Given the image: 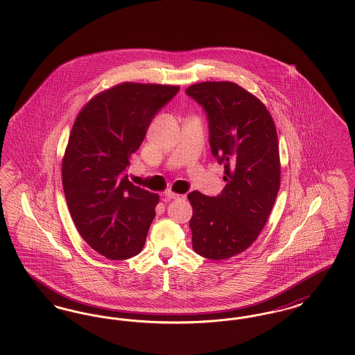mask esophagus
Returning a JSON list of instances; mask_svg holds the SVG:
<instances>
[{
  "mask_svg": "<svg viewBox=\"0 0 355 355\" xmlns=\"http://www.w3.org/2000/svg\"><path fill=\"white\" fill-rule=\"evenodd\" d=\"M165 198L166 200H185L186 196L185 194H177V193H174V191H166L165 193Z\"/></svg>",
  "mask_w": 355,
  "mask_h": 355,
  "instance_id": "obj_1",
  "label": "esophagus"
}]
</instances>
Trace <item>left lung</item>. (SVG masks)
I'll return each mask as SVG.
<instances>
[{
	"instance_id": "left-lung-1",
	"label": "left lung",
	"mask_w": 355,
	"mask_h": 355,
	"mask_svg": "<svg viewBox=\"0 0 355 355\" xmlns=\"http://www.w3.org/2000/svg\"><path fill=\"white\" fill-rule=\"evenodd\" d=\"M186 94L206 112L210 148L226 182L217 197L197 190L187 196L193 249L226 259L252 246L269 218L281 184L277 130L266 106L234 83L191 85Z\"/></svg>"
}]
</instances>
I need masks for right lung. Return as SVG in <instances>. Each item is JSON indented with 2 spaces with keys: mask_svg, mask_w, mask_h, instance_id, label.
<instances>
[{
  "mask_svg": "<svg viewBox=\"0 0 355 355\" xmlns=\"http://www.w3.org/2000/svg\"><path fill=\"white\" fill-rule=\"evenodd\" d=\"M180 86L123 83L92 98L74 121L62 159L69 211L86 243L109 259L139 253L158 194L128 180L132 154Z\"/></svg>",
  "mask_w": 355,
  "mask_h": 355,
  "instance_id": "1",
  "label": "right lung"
}]
</instances>
